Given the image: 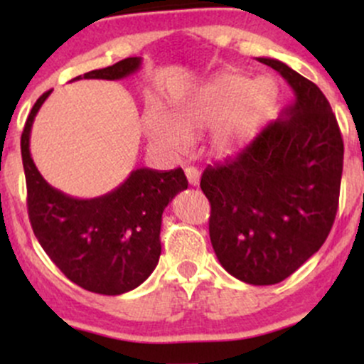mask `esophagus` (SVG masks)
<instances>
[{"label":"esophagus","mask_w":364,"mask_h":364,"mask_svg":"<svg viewBox=\"0 0 364 364\" xmlns=\"http://www.w3.org/2000/svg\"><path fill=\"white\" fill-rule=\"evenodd\" d=\"M185 173H186L188 183H190L191 186L198 185V181H200V173H198V169H196V168H186Z\"/></svg>","instance_id":"34e87169"}]
</instances>
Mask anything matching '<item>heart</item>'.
<instances>
[{"instance_id":"1","label":"heart","mask_w":364,"mask_h":364,"mask_svg":"<svg viewBox=\"0 0 364 364\" xmlns=\"http://www.w3.org/2000/svg\"><path fill=\"white\" fill-rule=\"evenodd\" d=\"M277 97V83L269 75L252 80L229 70L183 99L174 118L154 104L145 116V132L154 144L173 154L186 152L191 139L212 132V152L219 157L236 156L260 135Z\"/></svg>"}]
</instances>
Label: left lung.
Masks as SVG:
<instances>
[{"mask_svg":"<svg viewBox=\"0 0 364 364\" xmlns=\"http://www.w3.org/2000/svg\"><path fill=\"white\" fill-rule=\"evenodd\" d=\"M289 83L294 101L245 150L208 166V232L232 277L270 286L294 274L327 240L337 207L344 141L318 87L286 63L257 58Z\"/></svg>","mask_w":364,"mask_h":364,"instance_id":"left-lung-1","label":"left lung"}]
</instances>
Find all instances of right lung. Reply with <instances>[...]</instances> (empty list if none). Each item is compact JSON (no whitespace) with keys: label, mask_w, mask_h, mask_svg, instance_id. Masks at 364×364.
<instances>
[{"label":"right lung","mask_w":364,"mask_h":364,"mask_svg":"<svg viewBox=\"0 0 364 364\" xmlns=\"http://www.w3.org/2000/svg\"><path fill=\"white\" fill-rule=\"evenodd\" d=\"M141 58H127L82 77L121 80L139 72ZM51 90L41 95L25 121L22 162L27 207L34 235L54 265L90 292L118 296L139 287L161 257L162 212L188 181L181 168L132 171L116 190L95 198H75L49 185L31 156V129Z\"/></svg>","instance_id":"add662e5"}]
</instances>
